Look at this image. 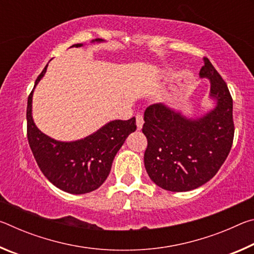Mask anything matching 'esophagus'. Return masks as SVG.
<instances>
[{"mask_svg": "<svg viewBox=\"0 0 254 254\" xmlns=\"http://www.w3.org/2000/svg\"><path fill=\"white\" fill-rule=\"evenodd\" d=\"M135 120H136V127H137V128H140L142 127V126H143V117L141 114H136L135 115Z\"/></svg>", "mask_w": 254, "mask_h": 254, "instance_id": "1", "label": "esophagus"}]
</instances>
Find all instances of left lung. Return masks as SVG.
<instances>
[{
	"mask_svg": "<svg viewBox=\"0 0 254 254\" xmlns=\"http://www.w3.org/2000/svg\"><path fill=\"white\" fill-rule=\"evenodd\" d=\"M199 76L210 80L209 96L216 101L204 117L187 119L165 104H152L144 112V167L166 190L188 191L207 183L233 143V100L227 85L206 57Z\"/></svg>",
	"mask_w": 254,
	"mask_h": 254,
	"instance_id": "left-lung-1",
	"label": "left lung"
}]
</instances>
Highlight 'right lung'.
<instances>
[{
	"label": "right lung",
	"instance_id": "add662e5",
	"mask_svg": "<svg viewBox=\"0 0 254 254\" xmlns=\"http://www.w3.org/2000/svg\"><path fill=\"white\" fill-rule=\"evenodd\" d=\"M80 46L83 45H72ZM47 67L48 65L38 76L34 87L46 74ZM32 94L33 91L28 97L27 135L42 174L56 187L69 194L79 195L95 190L105 182L115 154L127 135L136 130L135 118L111 121L85 139L63 142L51 139L36 127L32 119Z\"/></svg>",
	"mask_w": 254,
	"mask_h": 254
}]
</instances>
